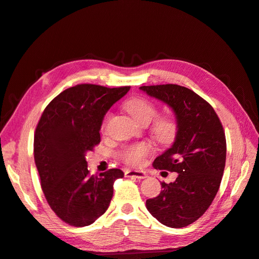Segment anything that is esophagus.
<instances>
[{"label":"esophagus","mask_w":259,"mask_h":259,"mask_svg":"<svg viewBox=\"0 0 259 259\" xmlns=\"http://www.w3.org/2000/svg\"><path fill=\"white\" fill-rule=\"evenodd\" d=\"M125 177H134L137 179H144L147 177L146 171L144 170H135V169H125Z\"/></svg>","instance_id":"obj_1"}]
</instances>
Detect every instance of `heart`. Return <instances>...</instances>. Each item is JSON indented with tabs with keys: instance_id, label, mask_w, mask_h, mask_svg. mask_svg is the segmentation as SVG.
Returning a JSON list of instances; mask_svg holds the SVG:
<instances>
[{
	"instance_id": "1",
	"label": "heart",
	"mask_w": 259,
	"mask_h": 259,
	"mask_svg": "<svg viewBox=\"0 0 259 259\" xmlns=\"http://www.w3.org/2000/svg\"><path fill=\"white\" fill-rule=\"evenodd\" d=\"M126 111L134 117V119L142 123H150L158 113V109L144 97H134L126 103ZM108 121V115L105 117L103 127ZM153 134L155 138L162 144H171L175 140L178 134V123L173 116H162L159 117L153 124ZM152 151V146L147 143H139L136 145H132L125 147L120 152L121 159L133 166L142 165L145 161V158L150 154Z\"/></svg>"
}]
</instances>
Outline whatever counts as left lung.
<instances>
[{"label":"left lung","instance_id":"1","mask_svg":"<svg viewBox=\"0 0 259 259\" xmlns=\"http://www.w3.org/2000/svg\"><path fill=\"white\" fill-rule=\"evenodd\" d=\"M174 111L178 134L153 162L156 169L178 173L174 183H161L158 197L146 201L154 218L183 228L205 213L221 186L226 164V137L215 110L193 91L176 84L139 88Z\"/></svg>","mask_w":259,"mask_h":259}]
</instances>
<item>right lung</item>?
Returning a JSON list of instances; mask_svg holds the SVG:
<instances>
[{"label":"right lung","mask_w":259,"mask_h":259,"mask_svg":"<svg viewBox=\"0 0 259 259\" xmlns=\"http://www.w3.org/2000/svg\"><path fill=\"white\" fill-rule=\"evenodd\" d=\"M130 91L79 84L67 89L45 108L34 134V161L41 187L61 221L84 227L108 209L115 179L124 173L111 168L91 175L85 155L100 143L107 111Z\"/></svg>","instance_id":"add662e5"}]
</instances>
